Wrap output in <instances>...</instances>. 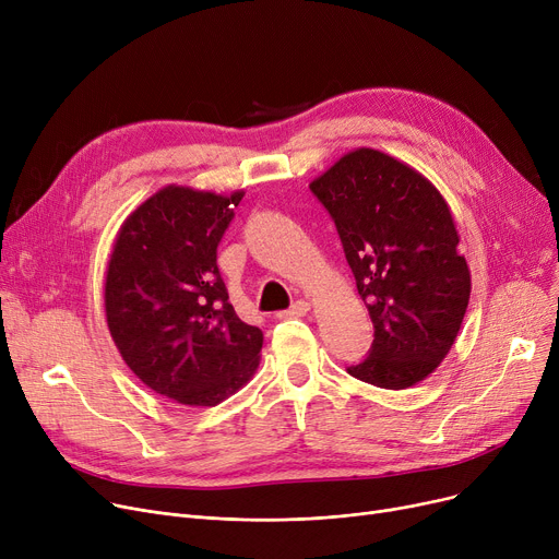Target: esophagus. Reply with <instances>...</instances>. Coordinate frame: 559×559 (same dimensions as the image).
Returning <instances> with one entry per match:
<instances>
[{"label":"esophagus","mask_w":559,"mask_h":559,"mask_svg":"<svg viewBox=\"0 0 559 559\" xmlns=\"http://www.w3.org/2000/svg\"><path fill=\"white\" fill-rule=\"evenodd\" d=\"M308 310H310V304L304 301V299H299V301L292 304L287 310L278 312V317H283V319H287V317H301V314H306Z\"/></svg>","instance_id":"34e87169"}]
</instances>
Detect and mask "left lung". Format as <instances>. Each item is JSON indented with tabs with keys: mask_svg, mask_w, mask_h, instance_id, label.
Here are the masks:
<instances>
[{
	"mask_svg": "<svg viewBox=\"0 0 559 559\" xmlns=\"http://www.w3.org/2000/svg\"><path fill=\"white\" fill-rule=\"evenodd\" d=\"M310 190L335 222L373 324L367 358L346 371L376 388H413L451 350L472 292L447 201L376 150L346 154Z\"/></svg>",
	"mask_w": 559,
	"mask_h": 559,
	"instance_id": "left-lung-1",
	"label": "left lung"
}]
</instances>
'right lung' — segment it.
I'll return each instance as SVG.
<instances>
[{
    "label": "right lung",
    "instance_id": "right-lung-1",
    "mask_svg": "<svg viewBox=\"0 0 559 559\" xmlns=\"http://www.w3.org/2000/svg\"><path fill=\"white\" fill-rule=\"evenodd\" d=\"M242 194L156 192L122 224L108 262L110 335L142 383L176 403L217 405L258 367L262 331L235 314L217 267Z\"/></svg>",
    "mask_w": 559,
    "mask_h": 559
}]
</instances>
